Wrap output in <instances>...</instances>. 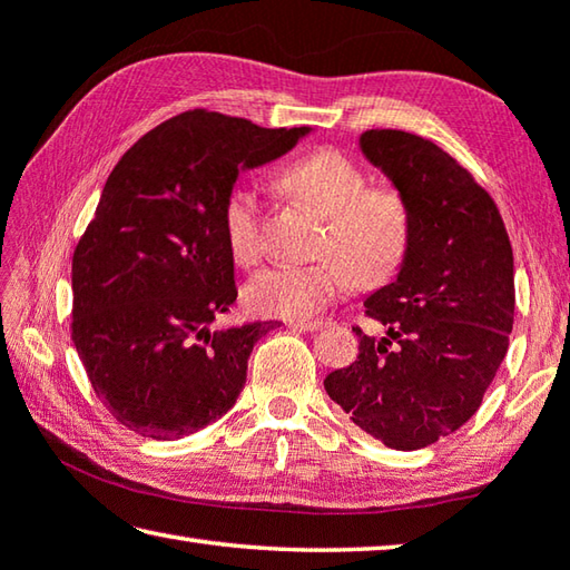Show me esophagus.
I'll list each match as a JSON object with an SVG mask.
<instances>
[{
	"instance_id": "34e87169",
	"label": "esophagus",
	"mask_w": 570,
	"mask_h": 570,
	"mask_svg": "<svg viewBox=\"0 0 570 570\" xmlns=\"http://www.w3.org/2000/svg\"><path fill=\"white\" fill-rule=\"evenodd\" d=\"M288 326L296 331H321L323 326H326V321H292Z\"/></svg>"
}]
</instances>
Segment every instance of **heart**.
Segmentation results:
<instances>
[{"instance_id": "1", "label": "heart", "mask_w": 570, "mask_h": 570, "mask_svg": "<svg viewBox=\"0 0 570 570\" xmlns=\"http://www.w3.org/2000/svg\"><path fill=\"white\" fill-rule=\"evenodd\" d=\"M363 167L336 148L298 155L276 175V187L323 217L314 264L266 269L247 288L256 314L304 321L321 314L351 288H375L403 269L412 242L405 197L390 185H365ZM222 227L237 262L262 256V205L247 187H234L222 209Z\"/></svg>"}]
</instances>
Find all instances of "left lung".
Wrapping results in <instances>:
<instances>
[{
	"instance_id": "1",
	"label": "left lung",
	"mask_w": 570,
	"mask_h": 570,
	"mask_svg": "<svg viewBox=\"0 0 570 570\" xmlns=\"http://www.w3.org/2000/svg\"><path fill=\"white\" fill-rule=\"evenodd\" d=\"M361 150L405 197L412 242L365 298L383 338L355 326L358 358L326 393L390 450H422L482 405L514 326V254L494 199L452 155L405 130H365Z\"/></svg>"
}]
</instances>
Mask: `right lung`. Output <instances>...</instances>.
Masks as SVG:
<instances>
[{
    "label": "right lung",
    "instance_id": "add662e5",
    "mask_svg": "<svg viewBox=\"0 0 570 570\" xmlns=\"http://www.w3.org/2000/svg\"><path fill=\"white\" fill-rule=\"evenodd\" d=\"M308 132L197 108L145 132L108 175L73 252L71 336L120 425L180 440L237 403L254 343L278 321L209 328L237 301L222 209L242 170Z\"/></svg>",
    "mask_w": 570,
    "mask_h": 570
}]
</instances>
